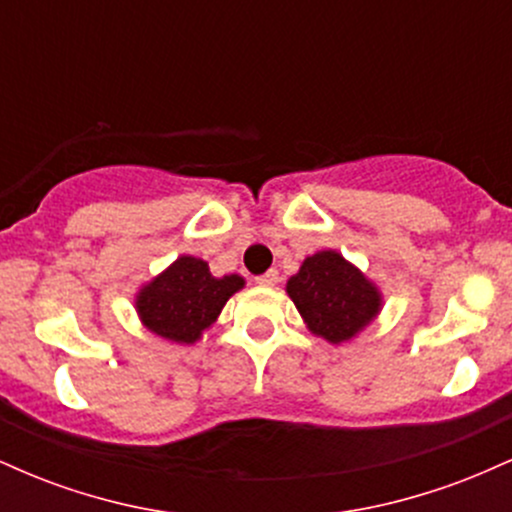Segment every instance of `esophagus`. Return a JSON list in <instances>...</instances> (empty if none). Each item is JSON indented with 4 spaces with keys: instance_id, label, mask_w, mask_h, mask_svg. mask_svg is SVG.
I'll return each mask as SVG.
<instances>
[{
    "instance_id": "esophagus-1",
    "label": "esophagus",
    "mask_w": 512,
    "mask_h": 512,
    "mask_svg": "<svg viewBox=\"0 0 512 512\" xmlns=\"http://www.w3.org/2000/svg\"><path fill=\"white\" fill-rule=\"evenodd\" d=\"M257 284L260 286H274L276 281H279V272H276V269H269V272H264V274H260L257 276Z\"/></svg>"
}]
</instances>
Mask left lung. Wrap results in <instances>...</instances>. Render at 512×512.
Here are the masks:
<instances>
[{
	"label": "left lung",
	"mask_w": 512,
	"mask_h": 512,
	"mask_svg": "<svg viewBox=\"0 0 512 512\" xmlns=\"http://www.w3.org/2000/svg\"><path fill=\"white\" fill-rule=\"evenodd\" d=\"M286 291L308 330L332 344L354 337L380 310L378 289L334 250L308 257Z\"/></svg>",
	"instance_id": "left-lung-1"
}]
</instances>
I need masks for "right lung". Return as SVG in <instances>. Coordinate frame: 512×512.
Wrapping results in <instances>:
<instances>
[{
	"instance_id": "add662e5",
	"label": "right lung",
	"mask_w": 512,
	"mask_h": 512,
	"mask_svg": "<svg viewBox=\"0 0 512 512\" xmlns=\"http://www.w3.org/2000/svg\"><path fill=\"white\" fill-rule=\"evenodd\" d=\"M243 284L245 281L238 274L216 279L207 262L185 255L144 286L137 298V310L144 325L158 337L192 344L219 317L228 298L243 289Z\"/></svg>"
}]
</instances>
